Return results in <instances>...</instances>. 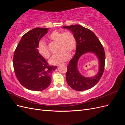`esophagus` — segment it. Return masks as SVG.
Returning a JSON list of instances; mask_svg holds the SVG:
<instances>
[{
  "mask_svg": "<svg viewBox=\"0 0 125 125\" xmlns=\"http://www.w3.org/2000/svg\"><path fill=\"white\" fill-rule=\"evenodd\" d=\"M62 65H65V66H66V65H67V64H66V63H63ZM60 65H58L57 66H59Z\"/></svg>",
  "mask_w": 125,
  "mask_h": 125,
  "instance_id": "esophagus-1",
  "label": "esophagus"
}]
</instances>
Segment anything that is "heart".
Masks as SVG:
<instances>
[{"label": "heart", "mask_w": 125, "mask_h": 125, "mask_svg": "<svg viewBox=\"0 0 125 125\" xmlns=\"http://www.w3.org/2000/svg\"><path fill=\"white\" fill-rule=\"evenodd\" d=\"M50 39L58 43V54L52 56L50 60L52 65H59L66 61L76 47V40L73 33L69 31L62 32L54 31L50 35ZM37 51L45 58L50 56V52L45 41L41 40L37 45Z\"/></svg>", "instance_id": "obj_1"}]
</instances>
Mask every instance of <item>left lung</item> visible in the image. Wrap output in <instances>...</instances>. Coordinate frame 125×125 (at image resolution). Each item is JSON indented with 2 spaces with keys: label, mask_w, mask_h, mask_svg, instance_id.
Returning a JSON list of instances; mask_svg holds the SVG:
<instances>
[{
  "label": "left lung",
  "mask_w": 125,
  "mask_h": 125,
  "mask_svg": "<svg viewBox=\"0 0 125 125\" xmlns=\"http://www.w3.org/2000/svg\"><path fill=\"white\" fill-rule=\"evenodd\" d=\"M62 28L69 30L72 32L77 43L75 54L70 60L67 66L66 74L67 83L72 89L78 91L92 88L99 81L104 72L105 55L103 46L95 34L90 30L80 25L64 26ZM87 52L94 53L99 59V72L92 77L83 76L77 69L79 58L82 54Z\"/></svg>",
  "instance_id": "obj_1"
}]
</instances>
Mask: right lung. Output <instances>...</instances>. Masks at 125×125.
I'll use <instances>...</instances> for the list:
<instances>
[{
    "instance_id": "right-lung-1",
    "label": "right lung",
    "mask_w": 125,
    "mask_h": 125,
    "mask_svg": "<svg viewBox=\"0 0 125 125\" xmlns=\"http://www.w3.org/2000/svg\"><path fill=\"white\" fill-rule=\"evenodd\" d=\"M48 28H36L22 37L14 51L13 64L16 76L24 88L35 91L46 89L51 82L52 72L57 67L49 66L37 51L40 40Z\"/></svg>"
}]
</instances>
